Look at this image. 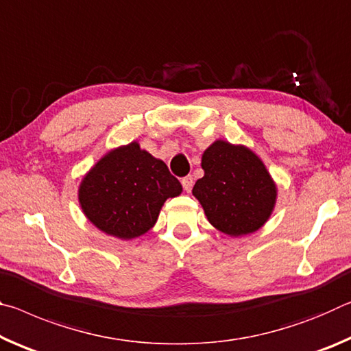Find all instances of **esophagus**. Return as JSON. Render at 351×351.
Wrapping results in <instances>:
<instances>
[{
    "label": "esophagus",
    "mask_w": 351,
    "mask_h": 351,
    "mask_svg": "<svg viewBox=\"0 0 351 351\" xmlns=\"http://www.w3.org/2000/svg\"><path fill=\"white\" fill-rule=\"evenodd\" d=\"M193 185H194V180H193V177H191V176L183 177V179H182V186H183V189H185L186 193L191 191V189H193Z\"/></svg>",
    "instance_id": "esophagus-1"
}]
</instances>
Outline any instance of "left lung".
I'll return each instance as SVG.
<instances>
[{
  "mask_svg": "<svg viewBox=\"0 0 351 351\" xmlns=\"http://www.w3.org/2000/svg\"><path fill=\"white\" fill-rule=\"evenodd\" d=\"M205 174L193 194L210 223L230 237L254 233L271 216L277 188L266 166L244 146L215 141L202 155Z\"/></svg>",
  "mask_w": 351,
  "mask_h": 351,
  "instance_id": "1",
  "label": "left lung"
}]
</instances>
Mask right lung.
Returning a JSON list of instances; mask_svg holds the SVG:
<instances>
[{"label": "right lung", "instance_id": "1", "mask_svg": "<svg viewBox=\"0 0 351 351\" xmlns=\"http://www.w3.org/2000/svg\"><path fill=\"white\" fill-rule=\"evenodd\" d=\"M180 193L168 166L134 141L113 149L90 169L80 183L79 202L102 232L132 239L151 230L165 200Z\"/></svg>", "mask_w": 351, "mask_h": 351}]
</instances>
